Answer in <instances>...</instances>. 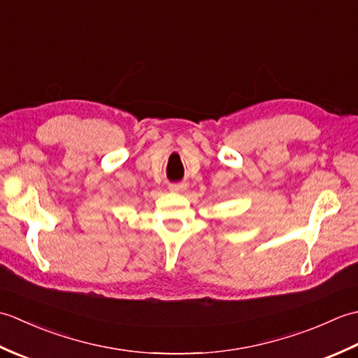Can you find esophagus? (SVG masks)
I'll return each instance as SVG.
<instances>
[{"label":"esophagus","instance_id":"esophagus-1","mask_svg":"<svg viewBox=\"0 0 358 358\" xmlns=\"http://www.w3.org/2000/svg\"><path fill=\"white\" fill-rule=\"evenodd\" d=\"M186 186L185 185H181V183H178V185H169V189L172 192H180V191H183Z\"/></svg>","mask_w":358,"mask_h":358}]
</instances>
